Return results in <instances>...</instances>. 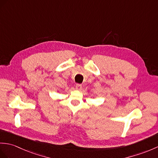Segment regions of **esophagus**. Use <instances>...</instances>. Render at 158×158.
I'll return each mask as SVG.
<instances>
[{
	"label": "esophagus",
	"mask_w": 158,
	"mask_h": 158,
	"mask_svg": "<svg viewBox=\"0 0 158 158\" xmlns=\"http://www.w3.org/2000/svg\"><path fill=\"white\" fill-rule=\"evenodd\" d=\"M76 88L77 90H80L82 88V85L81 84H77L76 85Z\"/></svg>",
	"instance_id": "esophagus-1"
}]
</instances>
